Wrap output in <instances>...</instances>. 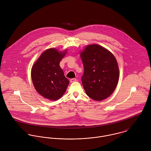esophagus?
<instances>
[{
    "label": "esophagus",
    "mask_w": 151,
    "mask_h": 151,
    "mask_svg": "<svg viewBox=\"0 0 151 151\" xmlns=\"http://www.w3.org/2000/svg\"><path fill=\"white\" fill-rule=\"evenodd\" d=\"M76 80H77V79H76V78H71V79H70V83L75 82V81H76Z\"/></svg>",
    "instance_id": "34e87169"
}]
</instances>
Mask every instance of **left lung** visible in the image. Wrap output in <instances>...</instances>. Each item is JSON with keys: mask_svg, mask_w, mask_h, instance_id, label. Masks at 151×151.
<instances>
[{"mask_svg": "<svg viewBox=\"0 0 151 151\" xmlns=\"http://www.w3.org/2000/svg\"><path fill=\"white\" fill-rule=\"evenodd\" d=\"M84 71L81 80L86 95L95 101L109 97L117 86L119 71L113 55L98 45L87 46L81 53Z\"/></svg>", "mask_w": 151, "mask_h": 151, "instance_id": "obj_1", "label": "left lung"}]
</instances>
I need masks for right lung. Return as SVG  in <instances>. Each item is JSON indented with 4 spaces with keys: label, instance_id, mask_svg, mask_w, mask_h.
Wrapping results in <instances>:
<instances>
[{
    "label": "right lung",
    "instance_id": "1",
    "mask_svg": "<svg viewBox=\"0 0 151 151\" xmlns=\"http://www.w3.org/2000/svg\"><path fill=\"white\" fill-rule=\"evenodd\" d=\"M66 53L55 48L45 50L40 56L31 70V78L37 91L43 97L52 101L60 98L69 84L60 62Z\"/></svg>",
    "mask_w": 151,
    "mask_h": 151
}]
</instances>
